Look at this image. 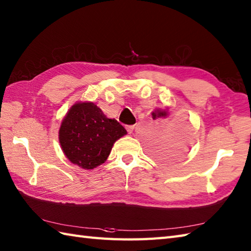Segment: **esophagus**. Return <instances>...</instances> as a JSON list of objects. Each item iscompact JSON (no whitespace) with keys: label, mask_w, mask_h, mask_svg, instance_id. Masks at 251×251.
<instances>
[{"label":"esophagus","mask_w":251,"mask_h":251,"mask_svg":"<svg viewBox=\"0 0 251 251\" xmlns=\"http://www.w3.org/2000/svg\"><path fill=\"white\" fill-rule=\"evenodd\" d=\"M134 128H135V125L126 126V129H127V132H128V134H131L132 130H134Z\"/></svg>","instance_id":"34e87169"}]
</instances>
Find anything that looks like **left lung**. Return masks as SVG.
Segmentation results:
<instances>
[{
  "label": "left lung",
  "mask_w": 251,
  "mask_h": 251,
  "mask_svg": "<svg viewBox=\"0 0 251 251\" xmlns=\"http://www.w3.org/2000/svg\"><path fill=\"white\" fill-rule=\"evenodd\" d=\"M168 115V111L157 109L154 112H152L153 120L159 119V117H166ZM181 139H179L175 143H166L163 146H157L154 149V155H155L158 159L164 162H172L174 159H177L181 154L183 153V146L181 143Z\"/></svg>",
  "instance_id": "1"
}]
</instances>
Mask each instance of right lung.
<instances>
[{
  "label": "right lung",
  "mask_w": 251,
  "mask_h": 251,
  "mask_svg": "<svg viewBox=\"0 0 251 251\" xmlns=\"http://www.w3.org/2000/svg\"><path fill=\"white\" fill-rule=\"evenodd\" d=\"M127 134L115 119H108L93 102L73 104L62 120L59 142L71 163L94 169L108 158L114 142Z\"/></svg>",
  "instance_id": "obj_1"
}]
</instances>
